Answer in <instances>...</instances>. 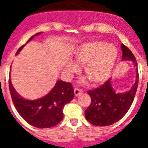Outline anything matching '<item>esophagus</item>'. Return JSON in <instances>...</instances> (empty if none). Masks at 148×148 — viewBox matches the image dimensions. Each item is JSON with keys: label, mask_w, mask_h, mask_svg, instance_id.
<instances>
[{"label": "esophagus", "mask_w": 148, "mask_h": 148, "mask_svg": "<svg viewBox=\"0 0 148 148\" xmlns=\"http://www.w3.org/2000/svg\"><path fill=\"white\" fill-rule=\"evenodd\" d=\"M74 93H75V97H79L80 94L82 93V90L78 89V88H75V89H74Z\"/></svg>", "instance_id": "34e87169"}]
</instances>
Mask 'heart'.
Listing matches in <instances>:
<instances>
[{
	"mask_svg": "<svg viewBox=\"0 0 148 148\" xmlns=\"http://www.w3.org/2000/svg\"><path fill=\"white\" fill-rule=\"evenodd\" d=\"M117 49L113 45L101 41H93L80 45L75 51V58L83 65L86 76L95 85L105 82L110 75L117 58ZM67 69L71 72L78 70L73 62H67Z\"/></svg>",
	"mask_w": 148,
	"mask_h": 148,
	"instance_id": "1",
	"label": "heart"
}]
</instances>
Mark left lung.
Listing matches in <instances>:
<instances>
[{"label": "left lung", "instance_id": "8db88e82", "mask_svg": "<svg viewBox=\"0 0 148 148\" xmlns=\"http://www.w3.org/2000/svg\"><path fill=\"white\" fill-rule=\"evenodd\" d=\"M122 60L132 61L136 67V81L129 91L123 93L116 92L109 79L104 84L87 93L91 97V103L85 111V116L92 125L104 127L112 125L125 115L132 104L138 85L137 63L134 54L127 47L121 45Z\"/></svg>", "mask_w": 148, "mask_h": 148}]
</instances>
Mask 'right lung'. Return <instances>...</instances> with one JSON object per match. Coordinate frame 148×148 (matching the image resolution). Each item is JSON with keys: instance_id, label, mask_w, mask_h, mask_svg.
<instances>
[{"instance_id": "1", "label": "right lung", "mask_w": 148, "mask_h": 148, "mask_svg": "<svg viewBox=\"0 0 148 148\" xmlns=\"http://www.w3.org/2000/svg\"><path fill=\"white\" fill-rule=\"evenodd\" d=\"M41 33L32 35L27 43ZM25 45L20 47L16 54L19 53ZM9 90L14 105L21 116L30 125L38 128H49L58 125L63 119L64 106L74 97L72 84L62 80L57 81L53 89L46 96L35 100L25 99L18 94L10 78Z\"/></svg>"}]
</instances>
